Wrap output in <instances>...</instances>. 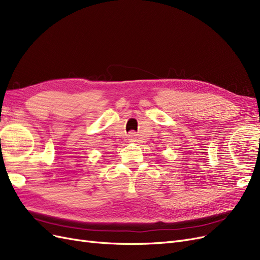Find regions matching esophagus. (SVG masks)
I'll return each mask as SVG.
<instances>
[{"mask_svg":"<svg viewBox=\"0 0 260 260\" xmlns=\"http://www.w3.org/2000/svg\"><path fill=\"white\" fill-rule=\"evenodd\" d=\"M136 139H137V133L136 132H130L129 135H128V140L129 141H136Z\"/></svg>","mask_w":260,"mask_h":260,"instance_id":"1","label":"esophagus"}]
</instances>
